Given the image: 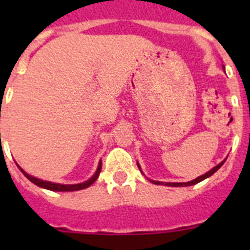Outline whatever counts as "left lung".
I'll use <instances>...</instances> for the list:
<instances>
[{"label":"left lung","mask_w":250,"mask_h":250,"mask_svg":"<svg viewBox=\"0 0 250 250\" xmlns=\"http://www.w3.org/2000/svg\"><path fill=\"white\" fill-rule=\"evenodd\" d=\"M225 160H227V159H225ZM225 160H223L222 163H220V164H218V165H216V167H214L213 169L209 170V171H208V173H205L204 175H202V176H199V178L194 179V180H191V182H187V183H165V185H167V187H190V185L198 184V183L203 182V180H204V179H207V178H209V176L213 175V174L215 173L216 170L220 169V167H222V165L224 164ZM138 167H139V169H140V165L138 164ZM140 170H141V169H140ZM150 182H151L152 184H156V185L164 184V183H161V182H155V180H150Z\"/></svg>","instance_id":"obj_1"}]
</instances>
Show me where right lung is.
<instances>
[{
  "label": "right lung",
  "instance_id": "right-lung-1",
  "mask_svg": "<svg viewBox=\"0 0 250 250\" xmlns=\"http://www.w3.org/2000/svg\"><path fill=\"white\" fill-rule=\"evenodd\" d=\"M17 167H19V165H17ZM20 170H21L22 174H23V175H25L26 178L30 180V182H32L35 185H37V187H40V188H43V189H47V190H52V191H75V190H81V189H86V188H89L91 184H94L95 180L99 178V174H100V171H101V161L99 163L98 170H96V173L91 176V179H89V180H86V182H83V183H80V184H71V185L45 182V180L37 179L32 175H28L25 170H22L21 167H20Z\"/></svg>",
  "mask_w": 250,
  "mask_h": 250
}]
</instances>
